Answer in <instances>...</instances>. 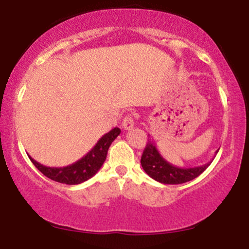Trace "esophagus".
Masks as SVG:
<instances>
[{"mask_svg": "<svg viewBox=\"0 0 249 249\" xmlns=\"http://www.w3.org/2000/svg\"><path fill=\"white\" fill-rule=\"evenodd\" d=\"M134 126V121H133V117L131 115H127L123 119V127L124 130H131Z\"/></svg>", "mask_w": 249, "mask_h": 249, "instance_id": "34e87169", "label": "esophagus"}]
</instances>
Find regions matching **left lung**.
<instances>
[{"instance_id": "obj_1", "label": "left lung", "mask_w": 249, "mask_h": 249, "mask_svg": "<svg viewBox=\"0 0 249 249\" xmlns=\"http://www.w3.org/2000/svg\"><path fill=\"white\" fill-rule=\"evenodd\" d=\"M218 151L215 153H218ZM211 162L212 161L196 167L174 166L162 158L158 148L156 147V144L151 139H148V142L141 159L142 168L151 178L161 182V184L168 185L184 184V182L196 179L210 166Z\"/></svg>"}]
</instances>
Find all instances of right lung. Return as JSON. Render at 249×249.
<instances>
[{"label":"right lung","instance_id":"add662e5","mask_svg":"<svg viewBox=\"0 0 249 249\" xmlns=\"http://www.w3.org/2000/svg\"><path fill=\"white\" fill-rule=\"evenodd\" d=\"M119 133H121V128H112L110 132L105 133L83 158L64 167H48L37 162L30 156L29 158L36 168H38V171H41L49 179L67 185L81 184L92 178L98 172L107 159L108 147L119 136Z\"/></svg>","mask_w":249,"mask_h":249}]
</instances>
